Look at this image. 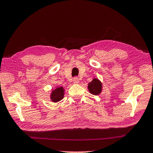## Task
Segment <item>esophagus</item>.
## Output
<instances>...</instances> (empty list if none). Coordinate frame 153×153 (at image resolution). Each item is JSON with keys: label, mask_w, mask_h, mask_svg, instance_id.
<instances>
[{"label": "esophagus", "mask_w": 153, "mask_h": 153, "mask_svg": "<svg viewBox=\"0 0 153 153\" xmlns=\"http://www.w3.org/2000/svg\"><path fill=\"white\" fill-rule=\"evenodd\" d=\"M73 83H74V84H77V83H79V78L76 77V76L74 77V78H73Z\"/></svg>", "instance_id": "esophagus-1"}]
</instances>
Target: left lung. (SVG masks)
Here are the masks:
<instances>
[{"instance_id": "left-lung-1", "label": "left lung", "mask_w": 153, "mask_h": 153, "mask_svg": "<svg viewBox=\"0 0 153 153\" xmlns=\"http://www.w3.org/2000/svg\"><path fill=\"white\" fill-rule=\"evenodd\" d=\"M88 88L91 94L97 95L101 92L102 84L99 80L94 79L93 80V81L88 83Z\"/></svg>"}]
</instances>
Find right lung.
Segmentation results:
<instances>
[{"instance_id":"add662e5","label":"right lung","mask_w":153,"mask_h":153,"mask_svg":"<svg viewBox=\"0 0 153 153\" xmlns=\"http://www.w3.org/2000/svg\"><path fill=\"white\" fill-rule=\"evenodd\" d=\"M63 96H64V89L62 87H59L53 91L51 99L53 102H59L63 99Z\"/></svg>"}]
</instances>
